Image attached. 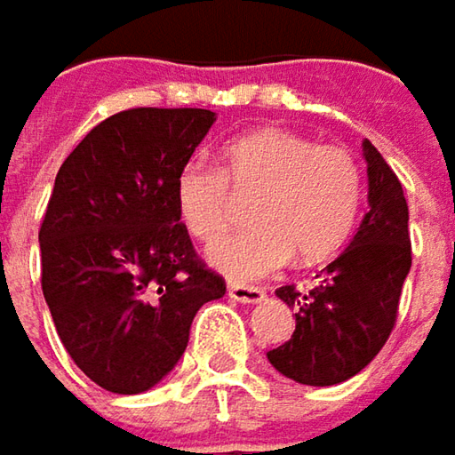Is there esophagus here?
I'll return each mask as SVG.
<instances>
[{"mask_svg": "<svg viewBox=\"0 0 455 455\" xmlns=\"http://www.w3.org/2000/svg\"><path fill=\"white\" fill-rule=\"evenodd\" d=\"M228 298H231V300H236V303L254 306V303H262V300H265V290H262V287L231 283V285H228Z\"/></svg>", "mask_w": 455, "mask_h": 455, "instance_id": "34e87169", "label": "esophagus"}]
</instances>
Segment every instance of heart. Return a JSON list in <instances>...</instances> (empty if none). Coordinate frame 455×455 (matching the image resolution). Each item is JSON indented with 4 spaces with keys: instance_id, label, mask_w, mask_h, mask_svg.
Returning <instances> with one entry per match:
<instances>
[{
    "instance_id": "heart-1",
    "label": "heart",
    "mask_w": 455,
    "mask_h": 455,
    "mask_svg": "<svg viewBox=\"0 0 455 455\" xmlns=\"http://www.w3.org/2000/svg\"><path fill=\"white\" fill-rule=\"evenodd\" d=\"M362 165L344 145H315L280 127L254 129L224 148L221 170L183 165L175 206L190 234L219 242L239 219V198H251L257 221L211 251L219 269L259 280L298 254L313 265L333 257L351 236L362 206Z\"/></svg>"
}]
</instances>
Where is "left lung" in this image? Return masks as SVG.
I'll list each match as a JSON object with an SVG mask.
<instances>
[{
    "mask_svg": "<svg viewBox=\"0 0 455 455\" xmlns=\"http://www.w3.org/2000/svg\"><path fill=\"white\" fill-rule=\"evenodd\" d=\"M369 211L354 242L300 292L283 285L277 298L295 307L290 341L267 351L269 364L310 387L339 385L359 374L387 344L412 265L407 201L395 170L364 140Z\"/></svg>",
    "mask_w": 455,
    "mask_h": 455,
    "instance_id": "1",
    "label": "left lung"
}]
</instances>
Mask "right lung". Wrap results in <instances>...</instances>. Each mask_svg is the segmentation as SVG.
Here are the masks:
<instances>
[{"instance_id":"obj_1","label":"right lung","mask_w":455,"mask_h":455,"mask_svg":"<svg viewBox=\"0 0 455 455\" xmlns=\"http://www.w3.org/2000/svg\"><path fill=\"white\" fill-rule=\"evenodd\" d=\"M208 109L140 107L104 119L55 175L40 224V283L55 331L99 387H155L227 283L196 254L175 178L213 124Z\"/></svg>"}]
</instances>
